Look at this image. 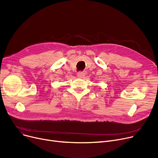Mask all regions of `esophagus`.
<instances>
[{
  "instance_id": "34e87169",
  "label": "esophagus",
  "mask_w": 158,
  "mask_h": 158,
  "mask_svg": "<svg viewBox=\"0 0 158 158\" xmlns=\"http://www.w3.org/2000/svg\"><path fill=\"white\" fill-rule=\"evenodd\" d=\"M85 76V73L84 72H82V71H80L78 72V73H77V76L78 78H82L84 77Z\"/></svg>"
}]
</instances>
